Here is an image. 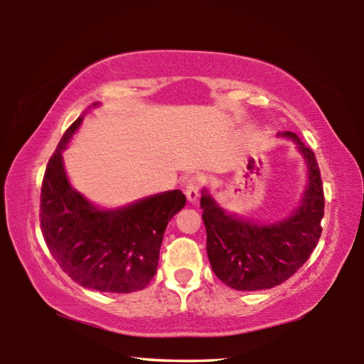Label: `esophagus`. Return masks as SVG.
<instances>
[{
  "label": "esophagus",
  "mask_w": 364,
  "mask_h": 364,
  "mask_svg": "<svg viewBox=\"0 0 364 364\" xmlns=\"http://www.w3.org/2000/svg\"><path fill=\"white\" fill-rule=\"evenodd\" d=\"M200 186H202V181L199 176H189L186 180V184H184V193H186V197L189 202H194L199 199V194H200Z\"/></svg>",
  "instance_id": "obj_1"
}]
</instances>
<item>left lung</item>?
<instances>
[{
	"label": "left lung",
	"mask_w": 364,
	"mask_h": 364,
	"mask_svg": "<svg viewBox=\"0 0 364 364\" xmlns=\"http://www.w3.org/2000/svg\"><path fill=\"white\" fill-rule=\"evenodd\" d=\"M278 136L294 141L306 167L304 193L289 217L258 223L225 210L210 191L202 189L208 262L217 278L236 291H262L282 284L310 258L321 236L324 194L315 154L292 132Z\"/></svg>",
	"instance_id": "8db88e82"
}]
</instances>
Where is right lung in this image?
<instances>
[{"label":"right lung","mask_w":364,"mask_h":364,"mask_svg":"<svg viewBox=\"0 0 364 364\" xmlns=\"http://www.w3.org/2000/svg\"><path fill=\"white\" fill-rule=\"evenodd\" d=\"M97 106L100 102L93 104ZM83 117L67 128L48 162L40 205L43 237L54 260L80 286L100 292H136L157 273L165 230L186 204V196L173 189L104 208L78 193L65 173L63 152Z\"/></svg>","instance_id":"add662e5"}]
</instances>
